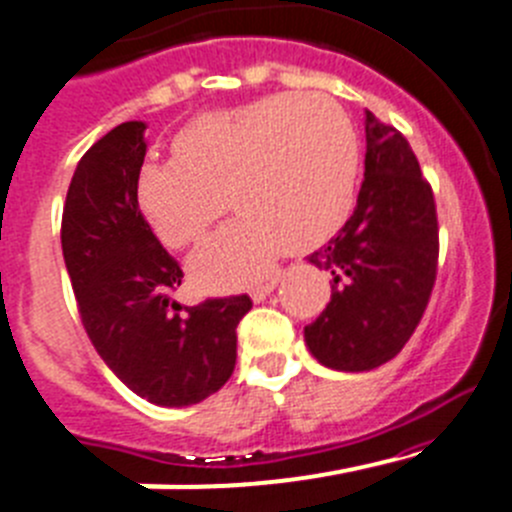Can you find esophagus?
Wrapping results in <instances>:
<instances>
[{
  "mask_svg": "<svg viewBox=\"0 0 512 512\" xmlns=\"http://www.w3.org/2000/svg\"><path fill=\"white\" fill-rule=\"evenodd\" d=\"M278 283H280V275H272V278H267V280H262V283H257L255 288L250 290L252 300H255V303H262V300H265L267 295L272 293V290L278 288Z\"/></svg>",
  "mask_w": 512,
  "mask_h": 512,
  "instance_id": "obj_1",
  "label": "esophagus"
}]
</instances>
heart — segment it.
<instances>
[{
    "mask_svg": "<svg viewBox=\"0 0 512 512\" xmlns=\"http://www.w3.org/2000/svg\"><path fill=\"white\" fill-rule=\"evenodd\" d=\"M361 138L338 100L280 93L209 113L174 136V159L146 161L136 199L164 245H197L222 217L242 214L191 260L209 290L247 283L285 252L323 245L356 204Z\"/></svg>",
    "mask_w": 512,
    "mask_h": 512,
    "instance_id": "1",
    "label": "heart"
}]
</instances>
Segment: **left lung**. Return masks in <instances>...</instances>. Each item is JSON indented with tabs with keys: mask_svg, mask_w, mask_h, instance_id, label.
Wrapping results in <instances>:
<instances>
[{
	"mask_svg": "<svg viewBox=\"0 0 512 512\" xmlns=\"http://www.w3.org/2000/svg\"><path fill=\"white\" fill-rule=\"evenodd\" d=\"M364 166L351 219L308 255L333 283L331 303L305 326V343L336 371H371L391 361L422 321L437 278L432 186L407 138L371 111Z\"/></svg>",
	"mask_w": 512,
	"mask_h": 512,
	"instance_id": "left-lung-1",
	"label": "left lung"
}]
</instances>
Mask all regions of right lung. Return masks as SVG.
<instances>
[{"instance_id":"right-lung-1","label":"right lung","mask_w":512,"mask_h":512,"mask_svg":"<svg viewBox=\"0 0 512 512\" xmlns=\"http://www.w3.org/2000/svg\"><path fill=\"white\" fill-rule=\"evenodd\" d=\"M146 123L105 133L78 161L62 209V257L80 321L105 366L159 407H189L222 389L237 361L247 295L181 308L179 262L143 219L136 179Z\"/></svg>"}]
</instances>
